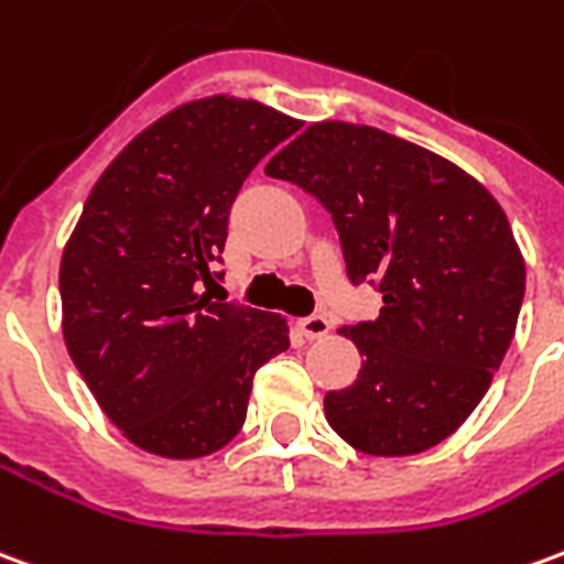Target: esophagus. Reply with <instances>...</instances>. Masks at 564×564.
Returning <instances> with one entry per match:
<instances>
[{"mask_svg":"<svg viewBox=\"0 0 564 564\" xmlns=\"http://www.w3.org/2000/svg\"><path fill=\"white\" fill-rule=\"evenodd\" d=\"M295 326H299V333H302L305 338H323L326 333H329V326H333V323H329L326 314H308V317H302Z\"/></svg>","mask_w":564,"mask_h":564,"instance_id":"1","label":"esophagus"}]
</instances>
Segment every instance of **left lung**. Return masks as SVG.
<instances>
[{
    "mask_svg": "<svg viewBox=\"0 0 564 564\" xmlns=\"http://www.w3.org/2000/svg\"><path fill=\"white\" fill-rule=\"evenodd\" d=\"M333 216L348 281L381 314L345 329L364 369L323 400L366 455H419L458 431L510 348L525 262L498 200L452 161L348 121L311 124L265 167Z\"/></svg>",
    "mask_w": 564,
    "mask_h": 564,
    "instance_id": "1",
    "label": "left lung"
}]
</instances>
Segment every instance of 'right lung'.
<instances>
[{
    "label": "right lung",
    "instance_id": "1",
    "mask_svg": "<svg viewBox=\"0 0 564 564\" xmlns=\"http://www.w3.org/2000/svg\"><path fill=\"white\" fill-rule=\"evenodd\" d=\"M295 131L253 100H195L145 128L85 200L61 262L63 338L133 446L200 458L231 443L256 369L290 348L286 321L210 286L243 180Z\"/></svg>",
    "mask_w": 564,
    "mask_h": 564
}]
</instances>
